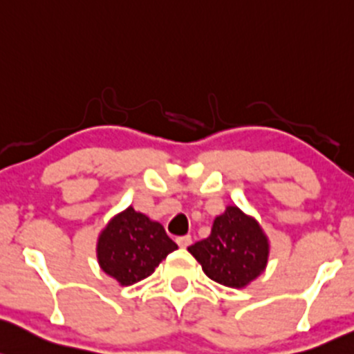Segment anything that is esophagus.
Listing matches in <instances>:
<instances>
[{"mask_svg":"<svg viewBox=\"0 0 354 354\" xmlns=\"http://www.w3.org/2000/svg\"><path fill=\"white\" fill-rule=\"evenodd\" d=\"M176 243L180 248H187V245L192 244V236H180L176 237Z\"/></svg>","mask_w":354,"mask_h":354,"instance_id":"1","label":"esophagus"}]
</instances>
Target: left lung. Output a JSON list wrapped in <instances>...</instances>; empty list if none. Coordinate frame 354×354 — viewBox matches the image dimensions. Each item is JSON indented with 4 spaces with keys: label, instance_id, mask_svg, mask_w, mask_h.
Listing matches in <instances>:
<instances>
[{
    "label": "left lung",
    "instance_id": "1",
    "mask_svg": "<svg viewBox=\"0 0 354 354\" xmlns=\"http://www.w3.org/2000/svg\"><path fill=\"white\" fill-rule=\"evenodd\" d=\"M188 251L210 280L243 288L265 271L270 245L254 218L237 207H227L214 221L210 236L189 245Z\"/></svg>",
    "mask_w": 354,
    "mask_h": 354
}]
</instances>
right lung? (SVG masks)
I'll list each match as a JSON object with an SVG mask.
<instances>
[{
  "label": "right lung",
  "instance_id": "1",
  "mask_svg": "<svg viewBox=\"0 0 354 354\" xmlns=\"http://www.w3.org/2000/svg\"><path fill=\"white\" fill-rule=\"evenodd\" d=\"M174 249L165 227L129 207L109 222L96 251L102 270L127 286L147 278Z\"/></svg>",
  "mask_w": 354,
  "mask_h": 354
}]
</instances>
